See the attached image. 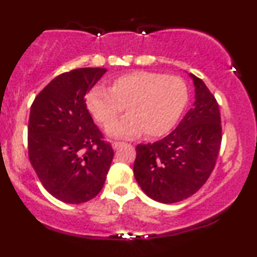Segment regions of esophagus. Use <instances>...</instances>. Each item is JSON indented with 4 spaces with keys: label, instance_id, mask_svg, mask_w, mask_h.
<instances>
[{
    "label": "esophagus",
    "instance_id": "obj_1",
    "mask_svg": "<svg viewBox=\"0 0 257 257\" xmlns=\"http://www.w3.org/2000/svg\"><path fill=\"white\" fill-rule=\"evenodd\" d=\"M120 146H123V143H113V144H112V147H113V150H118Z\"/></svg>",
    "mask_w": 257,
    "mask_h": 257
}]
</instances>
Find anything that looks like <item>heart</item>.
I'll list each match as a JSON object with an SVG mask.
<instances>
[{"label": "heart", "instance_id": "heart-1", "mask_svg": "<svg viewBox=\"0 0 257 257\" xmlns=\"http://www.w3.org/2000/svg\"><path fill=\"white\" fill-rule=\"evenodd\" d=\"M188 101L185 81L164 73L137 71L119 76L110 87L91 88L85 106L94 119L107 125L124 105L128 114L106 128L112 138H159L172 131Z\"/></svg>", "mask_w": 257, "mask_h": 257}]
</instances>
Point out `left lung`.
Wrapping results in <instances>:
<instances>
[{
    "instance_id": "1",
    "label": "left lung",
    "mask_w": 257,
    "mask_h": 257,
    "mask_svg": "<svg viewBox=\"0 0 257 257\" xmlns=\"http://www.w3.org/2000/svg\"><path fill=\"white\" fill-rule=\"evenodd\" d=\"M190 77L194 102L175 131L156 143L137 146L134 176L141 190L159 203H176L196 193L219 156V105L202 79L192 73Z\"/></svg>"
}]
</instances>
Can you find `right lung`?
I'll use <instances>...</instances> for the list:
<instances>
[{
	"instance_id": "right-lung-1",
	"label": "right lung",
	"mask_w": 257,
	"mask_h": 257,
	"mask_svg": "<svg viewBox=\"0 0 257 257\" xmlns=\"http://www.w3.org/2000/svg\"><path fill=\"white\" fill-rule=\"evenodd\" d=\"M106 72L82 67L55 77L35 98L28 129L29 158L53 197L69 204L101 191L113 150L85 106V94Z\"/></svg>"
}]
</instances>
